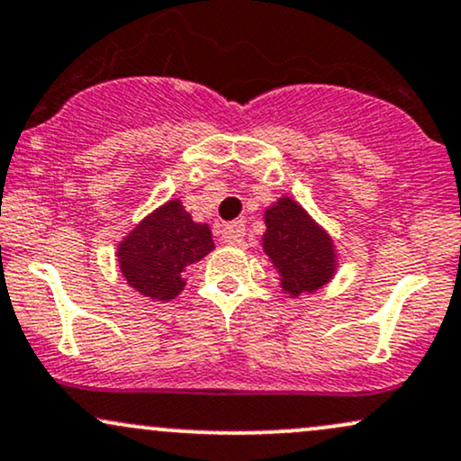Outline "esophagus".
Segmentation results:
<instances>
[{"label": "esophagus", "mask_w": 461, "mask_h": 461, "mask_svg": "<svg viewBox=\"0 0 461 461\" xmlns=\"http://www.w3.org/2000/svg\"><path fill=\"white\" fill-rule=\"evenodd\" d=\"M221 237H224L226 243L240 246L243 237H246V224H243V220H235V221H229V224H224V229H221Z\"/></svg>", "instance_id": "esophagus-1"}]
</instances>
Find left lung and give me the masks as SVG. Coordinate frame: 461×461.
<instances>
[{
  "label": "left lung",
  "instance_id": "left-lung-1",
  "mask_svg": "<svg viewBox=\"0 0 461 461\" xmlns=\"http://www.w3.org/2000/svg\"><path fill=\"white\" fill-rule=\"evenodd\" d=\"M265 224V254L278 269L286 294H312L332 278L337 267L332 241L295 200L280 198L272 204Z\"/></svg>",
  "mask_w": 461,
  "mask_h": 461
}]
</instances>
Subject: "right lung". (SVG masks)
Segmentation results:
<instances>
[{"instance_id":"right-lung-1","label":"right lung","mask_w":461,"mask_h":461,"mask_svg":"<svg viewBox=\"0 0 461 461\" xmlns=\"http://www.w3.org/2000/svg\"><path fill=\"white\" fill-rule=\"evenodd\" d=\"M213 250L207 224H196L181 200H170L118 246L127 283L150 300H175L185 286L183 269Z\"/></svg>"}]
</instances>
